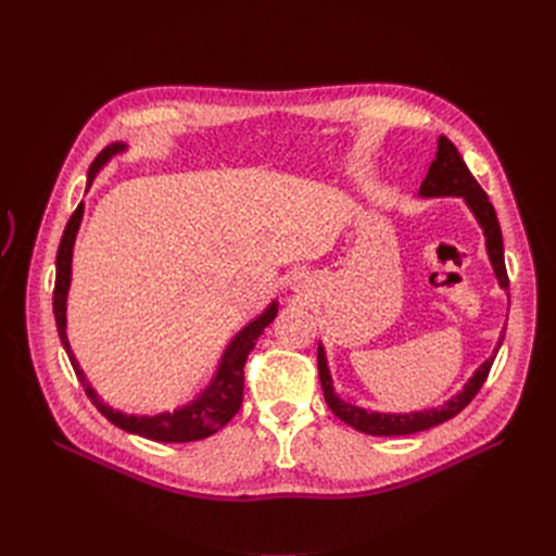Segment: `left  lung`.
Listing matches in <instances>:
<instances>
[{"instance_id": "8db88e82", "label": "left lung", "mask_w": 556, "mask_h": 556, "mask_svg": "<svg viewBox=\"0 0 556 556\" xmlns=\"http://www.w3.org/2000/svg\"><path fill=\"white\" fill-rule=\"evenodd\" d=\"M421 197H463L465 203L470 205L475 213L479 227L484 229L486 236V250H489V260L493 264V271H496V278L501 282V288H509L507 280V268H505V257H503V233H501V224L496 217V210H493L486 191L477 185V179L472 173L465 166L463 156L458 154V149L454 142L440 135L438 140V156L430 163L428 175L421 185ZM505 339V332H501L498 346L493 351V355L486 359V363L475 371V377L465 383V388L456 397L444 402L438 409H424V412H414V414H379V412H367L359 409L355 404H349L337 397L332 377H329L327 369V357L323 346H318V374H320V386L325 393L327 407L332 409L343 424H349L351 428L365 432V434H377V438H390V434H414L428 428L440 426L448 418H454L460 414L472 397L479 393V388L484 386L493 359H496V353L501 349V343Z\"/></svg>"}]
</instances>
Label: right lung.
I'll use <instances>...</instances> for the list:
<instances>
[{
  "mask_svg": "<svg viewBox=\"0 0 556 556\" xmlns=\"http://www.w3.org/2000/svg\"><path fill=\"white\" fill-rule=\"evenodd\" d=\"M126 144L124 142H114L110 147H104L102 152L96 156V161L91 163V168H88V187L93 185V179L98 175V170L108 163L114 154L124 152ZM84 217V203L77 205L74 210L65 233H63V241H60L58 248V257H55V288H53V315H55V325H58V337L63 341V349L67 351L70 363L74 367V374H77V379L81 381L84 390L88 400H91L98 412L112 421L116 428H122L126 432L132 434H140V438L147 440H154V442H197L203 438H210V434H215L217 430H222L227 426L231 418L241 409V402H243V379H245V363H248V355L254 349V343L262 337L264 329L274 323L276 313H278V304L274 302L268 306L257 320H252L248 327H243L241 332L233 337V341L229 343V349L224 351L222 355V363L219 369L215 374L213 383H210L203 393L193 400L187 407L177 409L173 414L163 412L156 416H128L122 412H114L110 404H104L98 395L96 390L91 388V383L86 381L84 377V369H79L77 357L72 355L70 349V341H67V332H65V325H67V290H70V280H72V248H74V238H77L79 231V224Z\"/></svg>",
  "mask_w": 556,
  "mask_h": 556,
  "instance_id": "obj_1",
  "label": "right lung"
}]
</instances>
